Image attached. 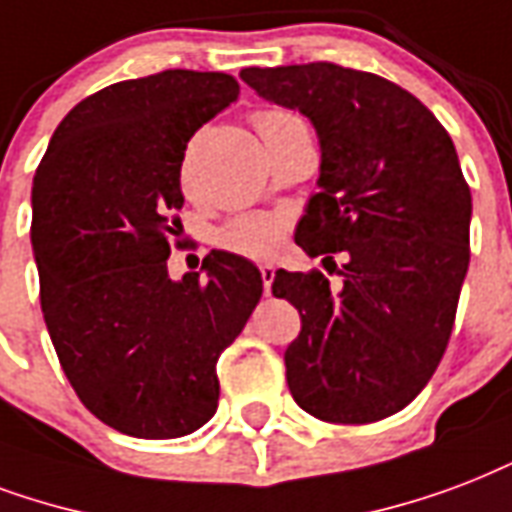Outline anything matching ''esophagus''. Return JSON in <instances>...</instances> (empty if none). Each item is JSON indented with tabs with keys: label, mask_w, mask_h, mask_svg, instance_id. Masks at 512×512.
Listing matches in <instances>:
<instances>
[{
	"label": "esophagus",
	"mask_w": 512,
	"mask_h": 512,
	"mask_svg": "<svg viewBox=\"0 0 512 512\" xmlns=\"http://www.w3.org/2000/svg\"><path fill=\"white\" fill-rule=\"evenodd\" d=\"M273 273H276V268H273L271 263H263V265H260V276H263V287H265V295H268V290H271Z\"/></svg>",
	"instance_id": "esophagus-1"
}]
</instances>
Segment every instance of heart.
I'll list each match as a JSON object with an SVG mask.
<instances>
[{"mask_svg":"<svg viewBox=\"0 0 512 512\" xmlns=\"http://www.w3.org/2000/svg\"><path fill=\"white\" fill-rule=\"evenodd\" d=\"M255 126L263 136L265 147H271L273 142H279L284 136L298 134V131H308L306 120L290 109H263L255 115ZM287 222L279 214L268 212H249L233 217L225 222L220 230V244L230 252H239L244 257H271L279 247V241L284 236Z\"/></svg>","mask_w":512,"mask_h":512,"instance_id":"obj_1","label":"heart"}]
</instances>
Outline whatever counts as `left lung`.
Segmentation results:
<instances>
[{"label":"left lung","instance_id":"8db88e82","mask_svg":"<svg viewBox=\"0 0 512 512\" xmlns=\"http://www.w3.org/2000/svg\"><path fill=\"white\" fill-rule=\"evenodd\" d=\"M241 80L311 120L319 193L295 244L322 263L346 257L341 290L319 271L273 276V295L300 314L284 351L292 397L333 424L386 419L438 368L470 265L473 198L454 142L413 93L378 74L317 61L249 66Z\"/></svg>","mask_w":512,"mask_h":512}]
</instances>
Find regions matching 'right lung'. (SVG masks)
I'll use <instances>...</instances> for the list:
<instances>
[{"instance_id": "obj_1", "label": "right lung", "mask_w": 512, "mask_h": 512, "mask_svg": "<svg viewBox=\"0 0 512 512\" xmlns=\"http://www.w3.org/2000/svg\"><path fill=\"white\" fill-rule=\"evenodd\" d=\"M239 99L236 77L166 69L83 99L31 185V249L58 362L88 411L144 440L217 411V360L263 295L252 260L212 249L169 276L190 136Z\"/></svg>"}]
</instances>
